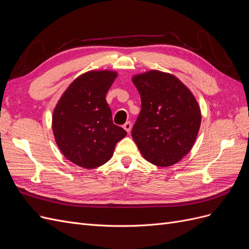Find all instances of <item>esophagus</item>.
Segmentation results:
<instances>
[{
  "label": "esophagus",
  "mask_w": 249,
  "mask_h": 249,
  "mask_svg": "<svg viewBox=\"0 0 249 249\" xmlns=\"http://www.w3.org/2000/svg\"><path fill=\"white\" fill-rule=\"evenodd\" d=\"M124 129L127 132L130 133L131 132V129H132V124L130 122H126L124 124Z\"/></svg>",
  "instance_id": "obj_1"
}]
</instances>
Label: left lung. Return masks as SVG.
Wrapping results in <instances>:
<instances>
[{"mask_svg":"<svg viewBox=\"0 0 249 249\" xmlns=\"http://www.w3.org/2000/svg\"><path fill=\"white\" fill-rule=\"evenodd\" d=\"M141 97V111L132 137L149 163L168 167L190 152L200 127L194 95L173 74L149 71L132 78Z\"/></svg>","mask_w":249,"mask_h":249,"instance_id":"left-lung-1","label":"left lung"}]
</instances>
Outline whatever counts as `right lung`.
Returning a JSON list of instances; mask_svg holds the SVG:
<instances>
[{
    "mask_svg": "<svg viewBox=\"0 0 249 249\" xmlns=\"http://www.w3.org/2000/svg\"><path fill=\"white\" fill-rule=\"evenodd\" d=\"M116 71L81 74L60 97L52 118L57 145L67 160L86 169L102 166L126 132L113 124L106 94Z\"/></svg>",
    "mask_w": 249,
    "mask_h": 249,
    "instance_id": "obj_1",
    "label": "right lung"
}]
</instances>
